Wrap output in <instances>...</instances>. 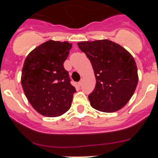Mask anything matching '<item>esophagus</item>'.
<instances>
[{
  "mask_svg": "<svg viewBox=\"0 0 158 158\" xmlns=\"http://www.w3.org/2000/svg\"><path fill=\"white\" fill-rule=\"evenodd\" d=\"M82 80H80L79 82H78V85H79V86H80V85H82Z\"/></svg>",
  "mask_w": 158,
  "mask_h": 158,
  "instance_id": "34e87169",
  "label": "esophagus"
}]
</instances>
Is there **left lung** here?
<instances>
[{
    "label": "left lung",
    "instance_id": "left-lung-1",
    "mask_svg": "<svg viewBox=\"0 0 158 158\" xmlns=\"http://www.w3.org/2000/svg\"><path fill=\"white\" fill-rule=\"evenodd\" d=\"M78 47L92 63L96 85L89 95L91 106L104 112L118 111L128 103L138 82L133 56L109 40L84 41Z\"/></svg>",
    "mask_w": 158,
    "mask_h": 158
}]
</instances>
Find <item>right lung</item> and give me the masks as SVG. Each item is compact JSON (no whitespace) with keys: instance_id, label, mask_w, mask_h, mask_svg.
Segmentation results:
<instances>
[{"instance_id":"obj_1","label":"right lung","mask_w":158,"mask_h":158,"mask_svg":"<svg viewBox=\"0 0 158 158\" xmlns=\"http://www.w3.org/2000/svg\"><path fill=\"white\" fill-rule=\"evenodd\" d=\"M71 48L68 42L49 40L32 50L25 59L22 87L33 109L42 115L57 117L71 107L76 91L63 66Z\"/></svg>"}]
</instances>
